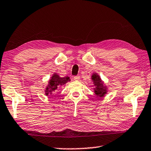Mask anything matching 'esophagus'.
Listing matches in <instances>:
<instances>
[{
    "label": "esophagus",
    "instance_id": "1",
    "mask_svg": "<svg viewBox=\"0 0 151 151\" xmlns=\"http://www.w3.org/2000/svg\"><path fill=\"white\" fill-rule=\"evenodd\" d=\"M80 77L79 76H74V77H73L74 80H76V81H78L79 80H80Z\"/></svg>",
    "mask_w": 151,
    "mask_h": 151
}]
</instances>
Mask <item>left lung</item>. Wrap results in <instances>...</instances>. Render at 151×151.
I'll return each instance as SVG.
<instances>
[{
  "mask_svg": "<svg viewBox=\"0 0 151 151\" xmlns=\"http://www.w3.org/2000/svg\"><path fill=\"white\" fill-rule=\"evenodd\" d=\"M91 80L93 81L95 88L94 92L97 97H104L105 94L107 93V87L104 85V83L101 81L99 76L97 75V73H94L91 76Z\"/></svg>",
  "mask_w": 151,
  "mask_h": 151,
  "instance_id": "1",
  "label": "left lung"
}]
</instances>
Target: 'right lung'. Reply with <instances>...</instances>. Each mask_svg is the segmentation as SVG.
Listing matches in <instances>:
<instances>
[{"mask_svg":"<svg viewBox=\"0 0 151 151\" xmlns=\"http://www.w3.org/2000/svg\"><path fill=\"white\" fill-rule=\"evenodd\" d=\"M70 78H60L57 73H54L48 81L47 87L45 89L46 96H50L52 93H54L58 90L61 86H63L70 81Z\"/></svg>","mask_w":151,"mask_h":151,"instance_id":"right-lung-1","label":"right lung"}]
</instances>
